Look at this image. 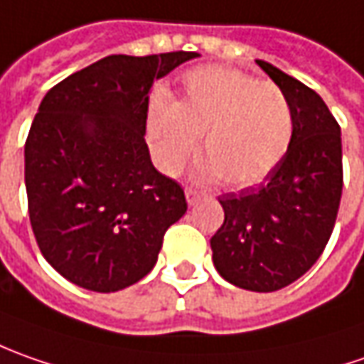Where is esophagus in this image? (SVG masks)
I'll return each instance as SVG.
<instances>
[{
	"instance_id": "obj_1",
	"label": "esophagus",
	"mask_w": 364,
	"mask_h": 364,
	"mask_svg": "<svg viewBox=\"0 0 364 364\" xmlns=\"http://www.w3.org/2000/svg\"><path fill=\"white\" fill-rule=\"evenodd\" d=\"M185 197H187V203H189V205H195V203L199 201V193L193 191V189H185Z\"/></svg>"
}]
</instances>
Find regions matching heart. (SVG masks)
<instances>
[{
    "label": "heart",
    "mask_w": 364,
    "mask_h": 364,
    "mask_svg": "<svg viewBox=\"0 0 364 364\" xmlns=\"http://www.w3.org/2000/svg\"><path fill=\"white\" fill-rule=\"evenodd\" d=\"M146 134L161 169L175 175L193 157L197 136L205 159L199 179L250 187L280 167L294 136V112L274 82L225 66L185 72L179 95L157 92L149 105Z\"/></svg>",
    "instance_id": "1"
}]
</instances>
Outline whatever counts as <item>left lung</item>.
Masks as SVG:
<instances>
[{"label":"left lung","instance_id":"8db88e82","mask_svg":"<svg viewBox=\"0 0 364 364\" xmlns=\"http://www.w3.org/2000/svg\"><path fill=\"white\" fill-rule=\"evenodd\" d=\"M294 112V136L280 167L257 187L220 197L225 220L211 237L223 280L274 292L314 266L331 240L343 195L341 127L312 88L264 60Z\"/></svg>","mask_w":364,"mask_h":364}]
</instances>
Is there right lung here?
Masks as SVG:
<instances>
[{"label": "right lung", "instance_id": "right-lung-1", "mask_svg": "<svg viewBox=\"0 0 364 364\" xmlns=\"http://www.w3.org/2000/svg\"><path fill=\"white\" fill-rule=\"evenodd\" d=\"M195 52L114 54L48 90L26 141V191L46 262L72 284L117 292L153 269L187 211L144 143L149 90Z\"/></svg>", "mask_w": 364, "mask_h": 364}]
</instances>
